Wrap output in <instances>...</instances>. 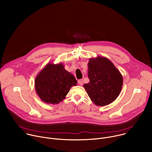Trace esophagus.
I'll use <instances>...</instances> for the list:
<instances>
[{
  "mask_svg": "<svg viewBox=\"0 0 152 152\" xmlns=\"http://www.w3.org/2000/svg\"><path fill=\"white\" fill-rule=\"evenodd\" d=\"M78 83H79V85H83V80L82 79H80V80H78Z\"/></svg>",
  "mask_w": 152,
  "mask_h": 152,
  "instance_id": "esophagus-1",
  "label": "esophagus"
}]
</instances>
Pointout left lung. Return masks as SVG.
I'll return each mask as SVG.
<instances>
[{"mask_svg":"<svg viewBox=\"0 0 152 152\" xmlns=\"http://www.w3.org/2000/svg\"><path fill=\"white\" fill-rule=\"evenodd\" d=\"M90 82L83 87L91 101L97 106H106L119 96L123 76L114 64L105 57L91 58L88 63Z\"/></svg>","mask_w":152,"mask_h":152,"instance_id":"left-lung-1","label":"left lung"}]
</instances>
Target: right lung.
Masks as SVG:
<instances>
[{
	"mask_svg": "<svg viewBox=\"0 0 152 152\" xmlns=\"http://www.w3.org/2000/svg\"><path fill=\"white\" fill-rule=\"evenodd\" d=\"M77 81L74 76L64 69L62 63H48L38 74L35 88L41 100L46 103L58 104Z\"/></svg>",
	"mask_w": 152,
	"mask_h": 152,
	"instance_id": "right-lung-1",
	"label": "right lung"
}]
</instances>
